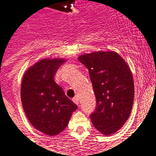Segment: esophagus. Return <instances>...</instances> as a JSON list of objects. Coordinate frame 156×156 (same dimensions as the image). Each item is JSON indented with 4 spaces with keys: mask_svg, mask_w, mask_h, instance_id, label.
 I'll return each mask as SVG.
<instances>
[{
    "mask_svg": "<svg viewBox=\"0 0 156 156\" xmlns=\"http://www.w3.org/2000/svg\"><path fill=\"white\" fill-rule=\"evenodd\" d=\"M72 101H73V102L75 103V104L79 105V97H78V96H76V97H74Z\"/></svg>",
    "mask_w": 156,
    "mask_h": 156,
    "instance_id": "34e87169",
    "label": "esophagus"
}]
</instances>
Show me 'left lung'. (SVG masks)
Returning <instances> with one entry per match:
<instances>
[{
  "label": "left lung",
  "instance_id": "left-lung-1",
  "mask_svg": "<svg viewBox=\"0 0 156 156\" xmlns=\"http://www.w3.org/2000/svg\"><path fill=\"white\" fill-rule=\"evenodd\" d=\"M79 60L89 70L96 98V108L90 117L104 136L118 131L132 110L135 86L126 61L112 51L80 55Z\"/></svg>",
  "mask_w": 156,
  "mask_h": 156
}]
</instances>
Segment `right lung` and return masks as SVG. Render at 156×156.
<instances>
[{"label": "right lung", "mask_w": 156, "mask_h": 156, "mask_svg": "<svg viewBox=\"0 0 156 156\" xmlns=\"http://www.w3.org/2000/svg\"><path fill=\"white\" fill-rule=\"evenodd\" d=\"M66 59H42L29 67L21 81L20 98L25 114L37 130L56 136L68 126L77 105L67 97L54 76Z\"/></svg>", "instance_id": "obj_1"}]
</instances>
